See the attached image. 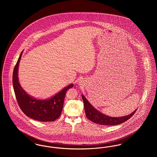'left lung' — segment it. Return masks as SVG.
<instances>
[{
  "label": "left lung",
  "mask_w": 157,
  "mask_h": 157,
  "mask_svg": "<svg viewBox=\"0 0 157 157\" xmlns=\"http://www.w3.org/2000/svg\"><path fill=\"white\" fill-rule=\"evenodd\" d=\"M82 99L83 101L84 108L85 114L88 120H90L94 123L103 125H119L127 120H129L133 116L136 109L131 114L121 117H111L103 114L102 113L98 111L92 105L90 104L88 101L82 95Z\"/></svg>",
  "instance_id": "obj_1"
}]
</instances>
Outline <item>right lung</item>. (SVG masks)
<instances>
[{
	"mask_svg": "<svg viewBox=\"0 0 157 157\" xmlns=\"http://www.w3.org/2000/svg\"><path fill=\"white\" fill-rule=\"evenodd\" d=\"M22 52L17 61L13 72V86L18 105L22 112L28 117L40 122L54 121L58 118L63 109L64 99L67 90L73 87L71 84L53 97L36 99L29 95L21 87L18 79V67Z\"/></svg>",
	"mask_w": 157,
	"mask_h": 157,
	"instance_id": "obj_1",
	"label": "right lung"
}]
</instances>
